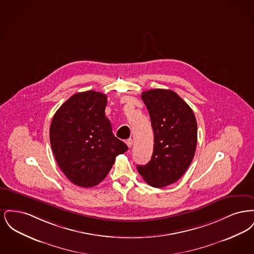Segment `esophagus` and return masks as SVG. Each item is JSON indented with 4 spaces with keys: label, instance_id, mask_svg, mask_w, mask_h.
I'll list each match as a JSON object with an SVG mask.
<instances>
[{
    "label": "esophagus",
    "instance_id": "1",
    "mask_svg": "<svg viewBox=\"0 0 254 254\" xmlns=\"http://www.w3.org/2000/svg\"><path fill=\"white\" fill-rule=\"evenodd\" d=\"M126 143H127V145L128 147H131V145H132L133 144L132 139H127V140L126 141Z\"/></svg>",
    "mask_w": 254,
    "mask_h": 254
}]
</instances>
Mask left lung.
<instances>
[{"instance_id":"8db88e82","label":"left lung","mask_w":254,"mask_h":254,"mask_svg":"<svg viewBox=\"0 0 254 254\" xmlns=\"http://www.w3.org/2000/svg\"><path fill=\"white\" fill-rule=\"evenodd\" d=\"M154 133L151 160L137 166L153 188L178 181L190 167L197 145V122L192 109L176 92L150 89L142 93Z\"/></svg>"}]
</instances>
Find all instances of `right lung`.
<instances>
[{
  "mask_svg": "<svg viewBox=\"0 0 254 254\" xmlns=\"http://www.w3.org/2000/svg\"><path fill=\"white\" fill-rule=\"evenodd\" d=\"M108 97L93 90L79 92L56 111L50 125V145L58 166L73 184L91 188L103 181L115 158L127 150L105 115Z\"/></svg>",
  "mask_w": 254,
  "mask_h": 254,
  "instance_id": "add662e5",
  "label": "right lung"
}]
</instances>
